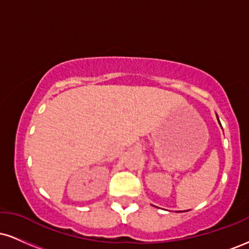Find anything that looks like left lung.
<instances>
[{
    "label": "left lung",
    "mask_w": 249,
    "mask_h": 249,
    "mask_svg": "<svg viewBox=\"0 0 249 249\" xmlns=\"http://www.w3.org/2000/svg\"><path fill=\"white\" fill-rule=\"evenodd\" d=\"M216 118H218V116H216ZM218 121H219V118H218ZM220 123V122H219Z\"/></svg>",
    "instance_id": "left-lung-1"
}]
</instances>
